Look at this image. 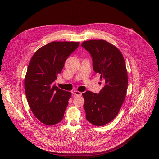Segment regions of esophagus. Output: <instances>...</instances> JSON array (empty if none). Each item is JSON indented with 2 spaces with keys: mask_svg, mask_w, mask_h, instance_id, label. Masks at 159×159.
I'll return each mask as SVG.
<instances>
[{
  "mask_svg": "<svg viewBox=\"0 0 159 159\" xmlns=\"http://www.w3.org/2000/svg\"><path fill=\"white\" fill-rule=\"evenodd\" d=\"M73 94L76 95V96H81L82 95V93L78 91H74L73 92Z\"/></svg>",
  "mask_w": 159,
  "mask_h": 159,
  "instance_id": "34e87169",
  "label": "esophagus"
}]
</instances>
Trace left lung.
Wrapping results in <instances>:
<instances>
[{
  "mask_svg": "<svg viewBox=\"0 0 159 159\" xmlns=\"http://www.w3.org/2000/svg\"><path fill=\"white\" fill-rule=\"evenodd\" d=\"M91 54L93 68L104 86L98 94L83 93L86 120L95 126H103L118 115L128 86L126 65L120 50L105 40H89L81 44Z\"/></svg>",
  "mask_w": 159,
  "mask_h": 159,
  "instance_id": "1",
  "label": "left lung"
}]
</instances>
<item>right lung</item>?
I'll list each match as a JSON object with an SVG mask.
<instances>
[{"label": "right lung", "instance_id": "add662e5", "mask_svg": "<svg viewBox=\"0 0 159 159\" xmlns=\"http://www.w3.org/2000/svg\"><path fill=\"white\" fill-rule=\"evenodd\" d=\"M79 45V42H51L37 50L29 62L25 93L31 111L44 124H57L64 116L71 93L57 87L54 81Z\"/></svg>", "mask_w": 159, "mask_h": 159}]
</instances>
